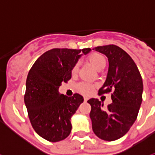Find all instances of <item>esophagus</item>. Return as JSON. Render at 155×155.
<instances>
[{"label":"esophagus","instance_id":"esophagus-1","mask_svg":"<svg viewBox=\"0 0 155 155\" xmlns=\"http://www.w3.org/2000/svg\"><path fill=\"white\" fill-rule=\"evenodd\" d=\"M84 101H88V98H87V97H85V98H84Z\"/></svg>","mask_w":155,"mask_h":155}]
</instances>
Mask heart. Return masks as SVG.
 Masks as SVG:
<instances>
[{"label":"heart","mask_w":155,"mask_h":155,"mask_svg":"<svg viewBox=\"0 0 155 155\" xmlns=\"http://www.w3.org/2000/svg\"><path fill=\"white\" fill-rule=\"evenodd\" d=\"M87 59H88L89 62L91 63L97 70H103L105 66H106V64H107L106 57L104 56V54H101V53H98V52H93L91 54H89V56L87 57ZM78 70H79V64L76 63L72 68V70H71L72 74H76L78 72ZM95 86L96 85L92 84V83L81 82L77 85V90L84 95H90L93 91V90L95 89Z\"/></svg>","instance_id":"1"}]
</instances>
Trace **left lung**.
<instances>
[{"mask_svg":"<svg viewBox=\"0 0 155 155\" xmlns=\"http://www.w3.org/2000/svg\"><path fill=\"white\" fill-rule=\"evenodd\" d=\"M94 49L108 58L107 77L98 95L111 93L112 103L103 109L98 99L87 101L91 106L92 130L101 139L114 141L124 136L137 119L143 100V80L136 64L123 48L109 44Z\"/></svg>","mask_w":155,"mask_h":155,"instance_id":"obj_1","label":"left lung"}]
</instances>
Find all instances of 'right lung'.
<instances>
[{
	"label": "right lung",
	"mask_w": 155,
	"mask_h": 155,
	"mask_svg": "<svg viewBox=\"0 0 155 155\" xmlns=\"http://www.w3.org/2000/svg\"><path fill=\"white\" fill-rule=\"evenodd\" d=\"M91 48H53L40 56L26 81L25 105L37 134L49 142L64 140L71 132L70 118L84 99L80 94L60 95L62 83L71 79V70L82 54Z\"/></svg>",
	"instance_id": "right-lung-1"
}]
</instances>
